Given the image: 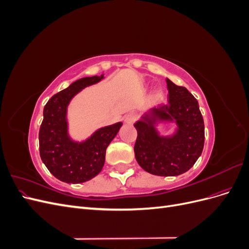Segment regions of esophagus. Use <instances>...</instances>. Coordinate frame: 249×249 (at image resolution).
<instances>
[{"instance_id":"esophagus-1","label":"esophagus","mask_w":249,"mask_h":249,"mask_svg":"<svg viewBox=\"0 0 249 249\" xmlns=\"http://www.w3.org/2000/svg\"><path fill=\"white\" fill-rule=\"evenodd\" d=\"M136 120H137V114H136V113H134V112L129 113V114H126V116L124 117V122L127 124H132L136 122Z\"/></svg>"}]
</instances>
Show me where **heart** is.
Segmentation results:
<instances>
[{"mask_svg": "<svg viewBox=\"0 0 249 249\" xmlns=\"http://www.w3.org/2000/svg\"><path fill=\"white\" fill-rule=\"evenodd\" d=\"M157 96H161V92H158V93H157Z\"/></svg>", "mask_w": 249, "mask_h": 249, "instance_id": "1", "label": "heart"}]
</instances>
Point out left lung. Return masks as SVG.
<instances>
[{
	"label": "left lung",
	"mask_w": 249,
	"mask_h": 249,
	"mask_svg": "<svg viewBox=\"0 0 249 249\" xmlns=\"http://www.w3.org/2000/svg\"><path fill=\"white\" fill-rule=\"evenodd\" d=\"M168 104L150 109L134 124L137 139L135 158L145 171L160 177H176L189 170L202 153L205 124L198 102L187 88L166 79ZM158 121L177 124L171 137H160Z\"/></svg>",
	"instance_id": "1"
}]
</instances>
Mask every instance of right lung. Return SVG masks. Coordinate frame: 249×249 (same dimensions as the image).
<instances>
[{
    "instance_id": "add662e5",
    "label": "right lung",
    "mask_w": 249,
    "mask_h": 249,
    "mask_svg": "<svg viewBox=\"0 0 249 249\" xmlns=\"http://www.w3.org/2000/svg\"><path fill=\"white\" fill-rule=\"evenodd\" d=\"M103 79L104 74L77 80L53 95L43 108L39 129L40 158L52 175L64 183H84L99 175L105 164L106 149L123 125L117 123L101 127L82 142L70 137L66 118L70 102L82 89Z\"/></svg>"
}]
</instances>
